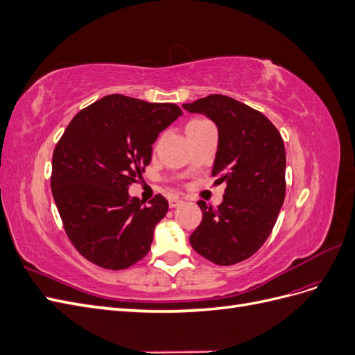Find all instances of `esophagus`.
I'll use <instances>...</instances> for the list:
<instances>
[{"label": "esophagus", "instance_id": "1", "mask_svg": "<svg viewBox=\"0 0 355 355\" xmlns=\"http://www.w3.org/2000/svg\"><path fill=\"white\" fill-rule=\"evenodd\" d=\"M185 200L184 198H180V197H171L170 200H168V204H170V207H178V206H180L182 202H184Z\"/></svg>", "mask_w": 355, "mask_h": 355}]
</instances>
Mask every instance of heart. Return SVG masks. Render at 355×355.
Here are the masks:
<instances>
[{
	"label": "heart",
	"instance_id": "b5f03b06",
	"mask_svg": "<svg viewBox=\"0 0 355 355\" xmlns=\"http://www.w3.org/2000/svg\"><path fill=\"white\" fill-rule=\"evenodd\" d=\"M201 123H206V121H204V120H200V118H196V120H191V121L188 123L187 128H188V127H192V125H198V124H201Z\"/></svg>",
	"mask_w": 355,
	"mask_h": 355
}]
</instances>
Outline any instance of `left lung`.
Listing matches in <instances>:
<instances>
[{
    "instance_id": "left-lung-1",
    "label": "left lung",
    "mask_w": 355,
    "mask_h": 355,
    "mask_svg": "<svg viewBox=\"0 0 355 355\" xmlns=\"http://www.w3.org/2000/svg\"><path fill=\"white\" fill-rule=\"evenodd\" d=\"M216 124L218 153L211 175L227 184L214 210L197 204L202 220L189 243L207 261L228 266L249 259L270 237L286 197V151L268 118L228 96L210 94L182 105Z\"/></svg>"
}]
</instances>
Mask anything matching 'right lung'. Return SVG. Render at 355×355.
Returning a JSON list of instances; mask_svg holds the SVG:
<instances>
[{"label":"right lung","instance_id":"obj_1","mask_svg":"<svg viewBox=\"0 0 355 355\" xmlns=\"http://www.w3.org/2000/svg\"><path fill=\"white\" fill-rule=\"evenodd\" d=\"M182 115L175 103L110 94L72 118L53 153L51 192L71 243L105 270H125L151 249L168 202L149 206L128 187L151 163L158 135Z\"/></svg>","mask_w":355,"mask_h":355}]
</instances>
